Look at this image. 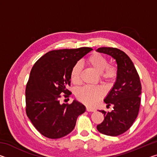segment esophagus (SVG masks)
<instances>
[{"mask_svg": "<svg viewBox=\"0 0 157 157\" xmlns=\"http://www.w3.org/2000/svg\"><path fill=\"white\" fill-rule=\"evenodd\" d=\"M86 109L87 111H91V112H94V111H95L94 108H91V107H86Z\"/></svg>", "mask_w": 157, "mask_h": 157, "instance_id": "obj_1", "label": "esophagus"}]
</instances>
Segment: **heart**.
<instances>
[{"mask_svg": "<svg viewBox=\"0 0 157 157\" xmlns=\"http://www.w3.org/2000/svg\"><path fill=\"white\" fill-rule=\"evenodd\" d=\"M86 63L95 72L100 74V79L106 84L111 83L116 78L117 68L116 66L108 64L107 57L100 53H93L86 59ZM81 71V63H76L71 72V80L73 84L75 85L80 84ZM104 95V91L99 86H84L76 93V97L80 102L91 106L96 104Z\"/></svg>", "mask_w": 157, "mask_h": 157, "instance_id": "obj_1", "label": "heart"}]
</instances>
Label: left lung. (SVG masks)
Here are the masks:
<instances>
[{
    "instance_id": "obj_1",
    "label": "left lung",
    "mask_w": 157,
    "mask_h": 157,
    "mask_svg": "<svg viewBox=\"0 0 157 157\" xmlns=\"http://www.w3.org/2000/svg\"><path fill=\"white\" fill-rule=\"evenodd\" d=\"M97 52L112 57L117 63L116 80L104 102L113 105L111 112L104 113L102 123L97 125L98 132L116 136L127 131L139 114L141 94V84L136 69L128 55L116 48L102 47Z\"/></svg>"
}]
</instances>
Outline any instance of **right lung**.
<instances>
[{
    "label": "right lung",
    "instance_id": "right-lung-1",
    "mask_svg": "<svg viewBox=\"0 0 157 157\" xmlns=\"http://www.w3.org/2000/svg\"><path fill=\"white\" fill-rule=\"evenodd\" d=\"M91 48L52 50L34 63L26 85V113L34 127L49 139H59L73 131L78 117L86 107L74 100L71 104H61V95L68 98L73 66Z\"/></svg>",
    "mask_w": 157,
    "mask_h": 157
}]
</instances>
